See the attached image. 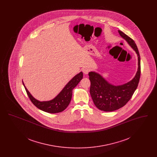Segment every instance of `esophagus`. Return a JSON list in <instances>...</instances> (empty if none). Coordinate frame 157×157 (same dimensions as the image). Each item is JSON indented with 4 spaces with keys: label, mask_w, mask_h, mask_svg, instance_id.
<instances>
[{
    "label": "esophagus",
    "mask_w": 157,
    "mask_h": 157,
    "mask_svg": "<svg viewBox=\"0 0 157 157\" xmlns=\"http://www.w3.org/2000/svg\"><path fill=\"white\" fill-rule=\"evenodd\" d=\"M82 71L85 74H88L90 72V69L88 67H84L83 68Z\"/></svg>",
    "instance_id": "1"
}]
</instances>
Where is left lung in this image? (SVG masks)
I'll list each match as a JSON object with an SVG mask.
<instances>
[{"instance_id": "left-lung-1", "label": "left lung", "mask_w": 157, "mask_h": 157, "mask_svg": "<svg viewBox=\"0 0 157 157\" xmlns=\"http://www.w3.org/2000/svg\"><path fill=\"white\" fill-rule=\"evenodd\" d=\"M123 37L134 50L138 55V67L134 78L124 85L115 86L106 81L95 72L89 73L90 81V94L95 105L101 111L111 112L117 110L125 105L136 90L141 75L140 56L138 48L133 39L122 31L118 30Z\"/></svg>"}]
</instances>
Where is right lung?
I'll use <instances>...</instances> for the list:
<instances>
[{
	"label": "right lung",
	"mask_w": 157,
	"mask_h": 157,
	"mask_svg": "<svg viewBox=\"0 0 157 157\" xmlns=\"http://www.w3.org/2000/svg\"><path fill=\"white\" fill-rule=\"evenodd\" d=\"M83 78V73L81 72L67 83L64 88L61 90L59 94L49 101L40 102L36 99L30 94V92L25 87L23 82V86L26 91V93L29 98L31 102L39 109L48 113H55L64 111L69 104L72 96V90L79 83Z\"/></svg>",
	"instance_id": "obj_1"
}]
</instances>
